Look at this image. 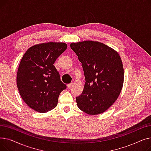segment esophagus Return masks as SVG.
Instances as JSON below:
<instances>
[{"label":"esophagus","mask_w":151,"mask_h":151,"mask_svg":"<svg viewBox=\"0 0 151 151\" xmlns=\"http://www.w3.org/2000/svg\"><path fill=\"white\" fill-rule=\"evenodd\" d=\"M73 83H70V84H67V88H68V89H70L71 87L73 86Z\"/></svg>","instance_id":"obj_1"}]
</instances>
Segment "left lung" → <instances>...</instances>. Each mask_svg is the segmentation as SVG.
I'll use <instances>...</instances> for the list:
<instances>
[{
  "label": "left lung",
  "instance_id": "1",
  "mask_svg": "<svg viewBox=\"0 0 151 151\" xmlns=\"http://www.w3.org/2000/svg\"><path fill=\"white\" fill-rule=\"evenodd\" d=\"M82 63L86 83L80 96L76 98L78 108L90 115L104 113L121 92L124 68L119 53L108 46L86 40L70 44Z\"/></svg>",
  "mask_w": 151,
  "mask_h": 151
}]
</instances>
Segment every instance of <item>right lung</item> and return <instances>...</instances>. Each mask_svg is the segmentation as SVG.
Wrapping results in <instances>:
<instances>
[{"mask_svg": "<svg viewBox=\"0 0 151 151\" xmlns=\"http://www.w3.org/2000/svg\"><path fill=\"white\" fill-rule=\"evenodd\" d=\"M67 47L61 42L38 44L29 47L21 59L17 76L18 89L26 105L37 112L54 109L60 92L67 88L53 65Z\"/></svg>", "mask_w": 151, "mask_h": 151, "instance_id": "right-lung-1", "label": "right lung"}]
</instances>
